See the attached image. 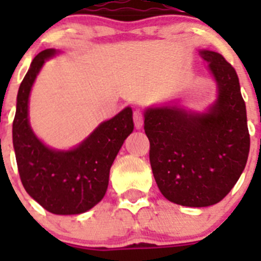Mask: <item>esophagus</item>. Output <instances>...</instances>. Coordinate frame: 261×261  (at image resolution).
Listing matches in <instances>:
<instances>
[{
    "label": "esophagus",
    "instance_id": "obj_1",
    "mask_svg": "<svg viewBox=\"0 0 261 261\" xmlns=\"http://www.w3.org/2000/svg\"><path fill=\"white\" fill-rule=\"evenodd\" d=\"M133 121H135V126L137 129H140L144 124V114H142L140 110H136L133 112Z\"/></svg>",
    "mask_w": 261,
    "mask_h": 261
}]
</instances>
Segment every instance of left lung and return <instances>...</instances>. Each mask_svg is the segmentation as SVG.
<instances>
[{
    "label": "left lung",
    "mask_w": 261,
    "mask_h": 261,
    "mask_svg": "<svg viewBox=\"0 0 261 261\" xmlns=\"http://www.w3.org/2000/svg\"><path fill=\"white\" fill-rule=\"evenodd\" d=\"M218 86L204 114L176 106L147 108L144 129L151 170L168 201L202 208L220 202L243 172L250 153L246 103L235 69L213 50H200Z\"/></svg>",
    "instance_id": "left-lung-1"
}]
</instances>
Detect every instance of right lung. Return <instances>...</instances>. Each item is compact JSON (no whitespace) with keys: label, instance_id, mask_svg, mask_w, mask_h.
Returning a JSON list of instances; mask_svg holds the SVG:
<instances>
[{"label":"right lung","instance_id":"right-lung-1","mask_svg":"<svg viewBox=\"0 0 261 261\" xmlns=\"http://www.w3.org/2000/svg\"><path fill=\"white\" fill-rule=\"evenodd\" d=\"M56 50H41L32 60L18 90L13 145L26 192L53 214H81L105 197L110 168L133 132L132 108L102 123L82 144L68 151L45 146L29 123V96L41 66Z\"/></svg>","mask_w":261,"mask_h":261}]
</instances>
